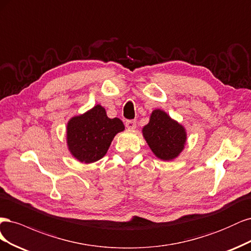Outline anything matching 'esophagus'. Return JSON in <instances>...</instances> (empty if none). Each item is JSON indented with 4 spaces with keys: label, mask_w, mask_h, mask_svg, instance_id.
Wrapping results in <instances>:
<instances>
[{
    "label": "esophagus",
    "mask_w": 251,
    "mask_h": 251,
    "mask_svg": "<svg viewBox=\"0 0 251 251\" xmlns=\"http://www.w3.org/2000/svg\"><path fill=\"white\" fill-rule=\"evenodd\" d=\"M126 127L129 129V130H134L135 127H136V122L134 120H129L126 121Z\"/></svg>",
    "instance_id": "obj_1"
}]
</instances>
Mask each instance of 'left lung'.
<instances>
[{"label":"left lung","instance_id":"8db88e82","mask_svg":"<svg viewBox=\"0 0 251 251\" xmlns=\"http://www.w3.org/2000/svg\"><path fill=\"white\" fill-rule=\"evenodd\" d=\"M142 132L153 154L161 160L178 157L187 144L184 126L158 108L151 112L149 123L143 127Z\"/></svg>","mask_w":251,"mask_h":251}]
</instances>
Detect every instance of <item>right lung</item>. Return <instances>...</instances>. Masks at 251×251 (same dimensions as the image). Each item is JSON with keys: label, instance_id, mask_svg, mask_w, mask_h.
Returning <instances> with one entry per match:
<instances>
[{"label": "right lung", "instance_id": "add662e5", "mask_svg": "<svg viewBox=\"0 0 251 251\" xmlns=\"http://www.w3.org/2000/svg\"><path fill=\"white\" fill-rule=\"evenodd\" d=\"M125 130L119 118L109 119L106 110L97 104L84 114L72 117L67 124V146L72 156L92 164L107 153L116 134Z\"/></svg>", "mask_w": 251, "mask_h": 251}]
</instances>
